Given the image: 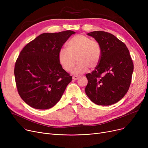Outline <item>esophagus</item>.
<instances>
[{"label":"esophagus","instance_id":"1","mask_svg":"<svg viewBox=\"0 0 148 148\" xmlns=\"http://www.w3.org/2000/svg\"><path fill=\"white\" fill-rule=\"evenodd\" d=\"M80 76H77V75H74L73 77V80H77L78 79H79L80 78Z\"/></svg>","mask_w":148,"mask_h":148}]
</instances>
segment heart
Here are the masks:
<instances>
[{"mask_svg": "<svg viewBox=\"0 0 148 148\" xmlns=\"http://www.w3.org/2000/svg\"><path fill=\"white\" fill-rule=\"evenodd\" d=\"M67 50L61 49L58 53V60L66 71L74 68L76 58L78 63L74 74H82L89 68L96 67L101 59V50L95 40L84 35H77L70 39L66 44Z\"/></svg>", "mask_w": 148, "mask_h": 148, "instance_id": "obj_1", "label": "heart"}]
</instances>
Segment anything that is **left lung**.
<instances>
[{
    "label": "left lung",
    "mask_w": 148,
    "mask_h": 148,
    "mask_svg": "<svg viewBox=\"0 0 148 148\" xmlns=\"http://www.w3.org/2000/svg\"><path fill=\"white\" fill-rule=\"evenodd\" d=\"M98 42L101 56L98 65L86 74L85 92L93 103L110 106L118 102L128 92L134 65L126 45L114 35L104 31L88 34Z\"/></svg>",
    "instance_id": "1"
}]
</instances>
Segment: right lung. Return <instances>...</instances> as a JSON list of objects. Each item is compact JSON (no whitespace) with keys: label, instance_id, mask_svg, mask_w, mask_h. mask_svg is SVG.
Segmentation results:
<instances>
[{"label":"right lung","instance_id":"add662e5","mask_svg":"<svg viewBox=\"0 0 148 148\" xmlns=\"http://www.w3.org/2000/svg\"><path fill=\"white\" fill-rule=\"evenodd\" d=\"M72 30L44 33L21 51L14 68L18 94L36 109L51 108L60 100L72 76L62 68L58 53Z\"/></svg>","mask_w":148,"mask_h":148}]
</instances>
